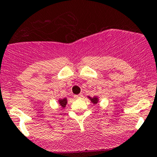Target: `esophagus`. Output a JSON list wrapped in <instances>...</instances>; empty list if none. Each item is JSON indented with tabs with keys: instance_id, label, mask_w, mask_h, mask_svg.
Masks as SVG:
<instances>
[{
	"instance_id": "esophagus-1",
	"label": "esophagus",
	"mask_w": 157,
	"mask_h": 157,
	"mask_svg": "<svg viewBox=\"0 0 157 157\" xmlns=\"http://www.w3.org/2000/svg\"><path fill=\"white\" fill-rule=\"evenodd\" d=\"M82 97H83V95L82 94H78V95H75V96H74V98H75L76 99H77V98H81Z\"/></svg>"
}]
</instances>
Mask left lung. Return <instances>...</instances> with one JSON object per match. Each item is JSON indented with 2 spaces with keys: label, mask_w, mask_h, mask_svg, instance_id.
Returning <instances> with one entry per match:
<instances>
[{
  "label": "left lung",
  "mask_w": 157,
  "mask_h": 157,
  "mask_svg": "<svg viewBox=\"0 0 157 157\" xmlns=\"http://www.w3.org/2000/svg\"><path fill=\"white\" fill-rule=\"evenodd\" d=\"M87 98H88L90 100V101H91L93 104H94V105H97V104H98L99 102V98L97 96L93 97V98H91V97L88 96V97H87Z\"/></svg>",
  "instance_id": "obj_1"
}]
</instances>
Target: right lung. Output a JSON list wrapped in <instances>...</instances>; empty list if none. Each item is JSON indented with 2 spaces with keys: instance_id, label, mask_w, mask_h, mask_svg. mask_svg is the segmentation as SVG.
<instances>
[{
  "instance_id": "right-lung-1",
  "label": "right lung",
  "mask_w": 157,
  "mask_h": 157,
  "mask_svg": "<svg viewBox=\"0 0 157 157\" xmlns=\"http://www.w3.org/2000/svg\"><path fill=\"white\" fill-rule=\"evenodd\" d=\"M58 102H59V105L61 106V108H64L67 104V99L66 98H63V99H59Z\"/></svg>"
}]
</instances>
